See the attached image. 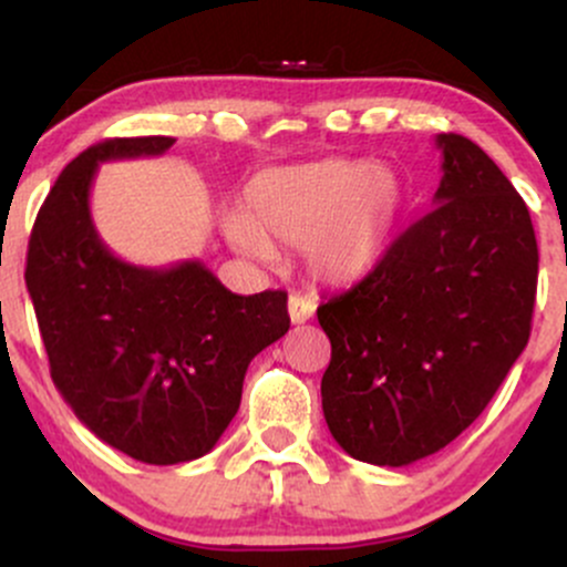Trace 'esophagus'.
Segmentation results:
<instances>
[{
  "instance_id": "34e87169",
  "label": "esophagus",
  "mask_w": 567,
  "mask_h": 567,
  "mask_svg": "<svg viewBox=\"0 0 567 567\" xmlns=\"http://www.w3.org/2000/svg\"><path fill=\"white\" fill-rule=\"evenodd\" d=\"M315 309H317V303L311 301V298H306V296H290L288 311H290L292 324L309 322L311 317H315Z\"/></svg>"
}]
</instances>
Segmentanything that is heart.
Wrapping results in <instances>:
<instances>
[{"label": "heart", "mask_w": 567, "mask_h": 567, "mask_svg": "<svg viewBox=\"0 0 567 567\" xmlns=\"http://www.w3.org/2000/svg\"><path fill=\"white\" fill-rule=\"evenodd\" d=\"M405 210L408 186L392 167L320 159L252 175L226 237L256 258H271V245L306 247L311 275L351 285L379 269Z\"/></svg>", "instance_id": "heart-1"}]
</instances>
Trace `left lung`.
Returning <instances> with one entry per match:
<instances>
[{
	"label": "left lung",
	"instance_id": "1",
	"mask_svg": "<svg viewBox=\"0 0 567 567\" xmlns=\"http://www.w3.org/2000/svg\"><path fill=\"white\" fill-rule=\"evenodd\" d=\"M434 210L379 269L317 309L330 338L322 413L351 458L408 466L483 413L528 347L538 247L530 213L464 135L434 138Z\"/></svg>",
	"mask_w": 567,
	"mask_h": 567
}]
</instances>
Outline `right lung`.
<instances>
[{"label": "right lung", "instance_id": "right-lung-1", "mask_svg": "<svg viewBox=\"0 0 567 567\" xmlns=\"http://www.w3.org/2000/svg\"><path fill=\"white\" fill-rule=\"evenodd\" d=\"M167 135L90 146L39 207L25 288L58 392L97 440L143 464L210 453L237 415L252 357L290 328L288 292L237 296L202 261L116 258L90 216L97 165L159 157Z\"/></svg>", "mask_w": 567, "mask_h": 567}]
</instances>
